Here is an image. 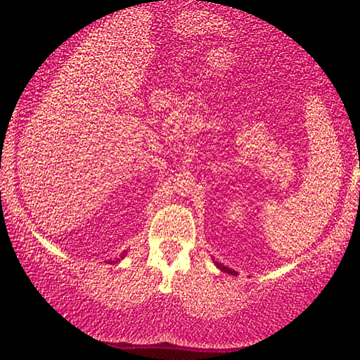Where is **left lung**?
<instances>
[{
  "instance_id": "8db88e82",
  "label": "left lung",
  "mask_w": 360,
  "mask_h": 360,
  "mask_svg": "<svg viewBox=\"0 0 360 360\" xmlns=\"http://www.w3.org/2000/svg\"><path fill=\"white\" fill-rule=\"evenodd\" d=\"M214 264L217 265V268H221V270H222L224 273H229V275H235V271H233V270H230V268H227L225 265L219 264V262H214Z\"/></svg>"
}]
</instances>
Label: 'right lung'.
<instances>
[{"mask_svg":"<svg viewBox=\"0 0 360 360\" xmlns=\"http://www.w3.org/2000/svg\"><path fill=\"white\" fill-rule=\"evenodd\" d=\"M124 257H125V254H124V252H122V257H120V259H124ZM120 259H117V260H112V264H114V262H119ZM109 264H111V262H109Z\"/></svg>","mask_w":360,"mask_h":360,"instance_id":"1","label":"right lung"}]
</instances>
